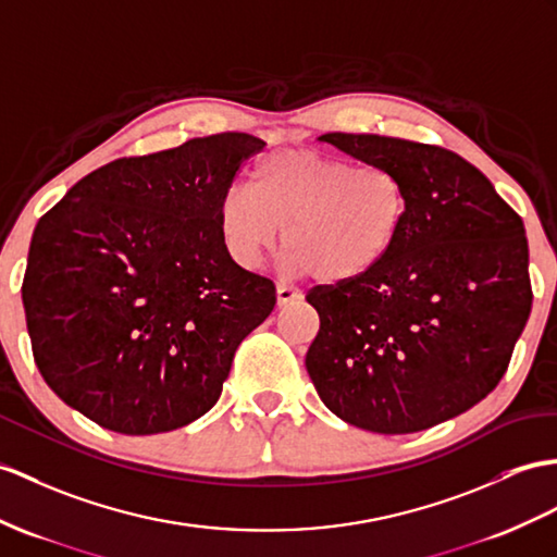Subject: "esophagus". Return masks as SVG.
I'll list each match as a JSON object with an SVG mask.
<instances>
[{
  "label": "esophagus",
  "instance_id": "34e87169",
  "mask_svg": "<svg viewBox=\"0 0 557 557\" xmlns=\"http://www.w3.org/2000/svg\"><path fill=\"white\" fill-rule=\"evenodd\" d=\"M276 300H278V307H286V305H293V302H300L302 300V293L288 286V283H276Z\"/></svg>",
  "mask_w": 557,
  "mask_h": 557
}]
</instances>
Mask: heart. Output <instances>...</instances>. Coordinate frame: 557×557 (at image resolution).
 <instances>
[{"label": "heart", "instance_id": "heart-1", "mask_svg": "<svg viewBox=\"0 0 557 557\" xmlns=\"http://www.w3.org/2000/svg\"><path fill=\"white\" fill-rule=\"evenodd\" d=\"M406 216L409 188L395 168L290 148L257 162L250 186L226 188L216 224L243 269L260 267L283 234L293 274L345 283L385 262Z\"/></svg>", "mask_w": 557, "mask_h": 557}]
</instances>
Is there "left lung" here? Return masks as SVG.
Wrapping results in <instances>:
<instances>
[{"label":"left lung","mask_w":557,"mask_h":557,"mask_svg":"<svg viewBox=\"0 0 557 557\" xmlns=\"http://www.w3.org/2000/svg\"><path fill=\"white\" fill-rule=\"evenodd\" d=\"M319 141L395 168L406 226L369 274L317 286L307 373L345 423L409 435L482 401L504 377L532 311L520 214L466 158L442 146L331 132Z\"/></svg>","instance_id":"8db88e82"}]
</instances>
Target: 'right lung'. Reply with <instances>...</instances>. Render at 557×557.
Segmentation results:
<instances>
[{"label":"right lung","instance_id":"right-lung-1","mask_svg":"<svg viewBox=\"0 0 557 557\" xmlns=\"http://www.w3.org/2000/svg\"><path fill=\"white\" fill-rule=\"evenodd\" d=\"M264 141L243 132L117 158L37 222L23 307L47 385L120 435L194 423L276 305L228 257L216 210Z\"/></svg>","mask_w":557,"mask_h":557}]
</instances>
